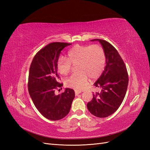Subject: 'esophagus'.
Here are the masks:
<instances>
[{
  "label": "esophagus",
  "instance_id": "34e87169",
  "mask_svg": "<svg viewBox=\"0 0 150 150\" xmlns=\"http://www.w3.org/2000/svg\"><path fill=\"white\" fill-rule=\"evenodd\" d=\"M74 91H75V95H76V96H78L79 94H80L81 93V91H78V90H75Z\"/></svg>",
  "mask_w": 150,
  "mask_h": 150
}]
</instances>
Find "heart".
<instances>
[{
    "label": "heart",
    "mask_w": 150,
    "mask_h": 150,
    "mask_svg": "<svg viewBox=\"0 0 150 150\" xmlns=\"http://www.w3.org/2000/svg\"><path fill=\"white\" fill-rule=\"evenodd\" d=\"M67 58L60 57L57 62V69L62 75L71 72L72 65L78 71L66 81L67 87L77 90L84 89L89 77L96 79L100 76L105 68L106 55L100 44L76 45L67 52Z\"/></svg>",
    "instance_id": "heart-1"
}]
</instances>
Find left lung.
<instances>
[{"label":"left lung","instance_id":"8db88e82","mask_svg":"<svg viewBox=\"0 0 150 150\" xmlns=\"http://www.w3.org/2000/svg\"><path fill=\"white\" fill-rule=\"evenodd\" d=\"M99 40L105 50L106 65L94 84L96 87L101 88V91L93 94L87 108L94 116L106 117L114 113L123 101L128 85V74L123 60L112 45L105 40Z\"/></svg>","mask_w":150,"mask_h":150}]
</instances>
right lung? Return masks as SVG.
I'll return each mask as SVG.
<instances>
[{"label":"right lung","mask_w":150,"mask_h":150,"mask_svg":"<svg viewBox=\"0 0 150 150\" xmlns=\"http://www.w3.org/2000/svg\"><path fill=\"white\" fill-rule=\"evenodd\" d=\"M71 44L52 42L39 51L29 68L28 91L35 106L47 119L57 121L69 113L75 96L74 91L66 88L56 95L55 91L61 88L57 62L62 50Z\"/></svg>","instance_id":"1"}]
</instances>
